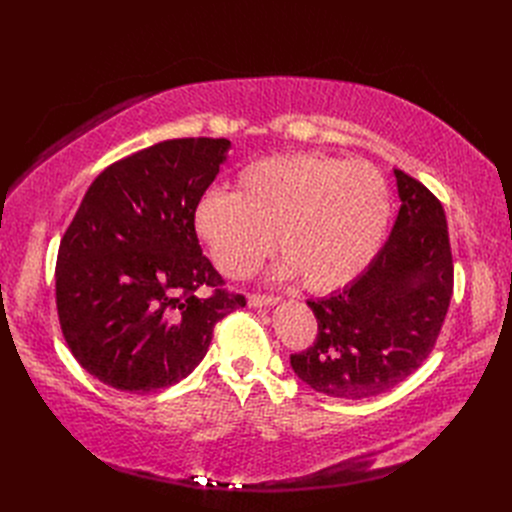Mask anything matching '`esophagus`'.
Returning <instances> with one entry per match:
<instances>
[{
	"instance_id": "obj_1",
	"label": "esophagus",
	"mask_w": 512,
	"mask_h": 512,
	"mask_svg": "<svg viewBox=\"0 0 512 512\" xmlns=\"http://www.w3.org/2000/svg\"><path fill=\"white\" fill-rule=\"evenodd\" d=\"M276 303H278V297H272V294H251L249 297L251 307H270Z\"/></svg>"
}]
</instances>
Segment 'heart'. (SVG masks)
Returning <instances> with one entry per match:
<instances>
[{
  "label": "heart",
  "instance_id": "obj_1",
  "mask_svg": "<svg viewBox=\"0 0 512 512\" xmlns=\"http://www.w3.org/2000/svg\"><path fill=\"white\" fill-rule=\"evenodd\" d=\"M388 220V184L369 161L288 153L242 168L234 193L207 191L193 228L228 278L253 274L278 234L282 274L297 272L305 288L332 292L371 263Z\"/></svg>",
  "mask_w": 512,
  "mask_h": 512
}]
</instances>
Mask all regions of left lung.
Wrapping results in <instances>:
<instances>
[{"label":"left lung","mask_w":512,"mask_h":512,"mask_svg":"<svg viewBox=\"0 0 512 512\" xmlns=\"http://www.w3.org/2000/svg\"><path fill=\"white\" fill-rule=\"evenodd\" d=\"M400 209L384 247L330 297L307 301L317 334L290 365L315 392L361 400L388 392L434 351L448 313L454 265L444 207L394 170Z\"/></svg>","instance_id":"8db88e82"}]
</instances>
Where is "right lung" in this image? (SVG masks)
<instances>
[{
	"label": "right lung",
	"mask_w": 512,
	"mask_h": 512,
	"mask_svg": "<svg viewBox=\"0 0 512 512\" xmlns=\"http://www.w3.org/2000/svg\"><path fill=\"white\" fill-rule=\"evenodd\" d=\"M228 149V139L164 141L89 186L60 242L56 305L70 353L99 382L132 394L178 384L203 361L213 326L247 305L193 228Z\"/></svg>",
	"instance_id": "obj_1"
}]
</instances>
